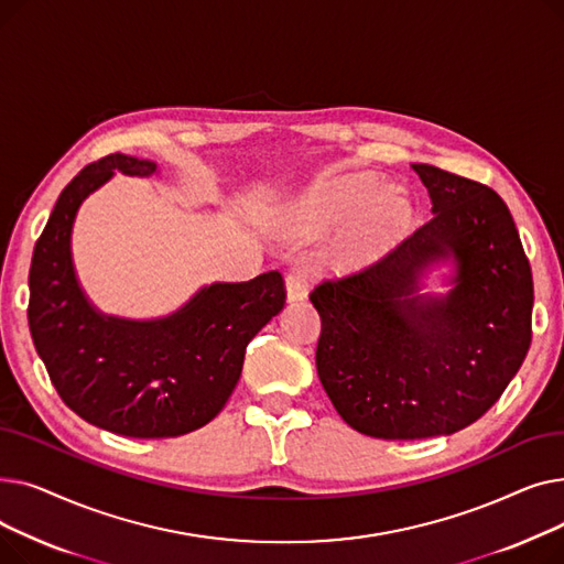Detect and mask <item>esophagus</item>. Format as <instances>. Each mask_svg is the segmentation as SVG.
<instances>
[{
  "label": "esophagus",
  "instance_id": "obj_1",
  "mask_svg": "<svg viewBox=\"0 0 564 564\" xmlns=\"http://www.w3.org/2000/svg\"><path fill=\"white\" fill-rule=\"evenodd\" d=\"M285 290H288V302H302L308 294V281L302 270H290L285 274Z\"/></svg>",
  "mask_w": 564,
  "mask_h": 564
}]
</instances>
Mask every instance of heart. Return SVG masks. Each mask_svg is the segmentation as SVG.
Returning <instances> with one entry per match:
<instances>
[{
	"instance_id": "obj_1",
	"label": "heart",
	"mask_w": 564,
	"mask_h": 564,
	"mask_svg": "<svg viewBox=\"0 0 564 564\" xmlns=\"http://www.w3.org/2000/svg\"><path fill=\"white\" fill-rule=\"evenodd\" d=\"M383 192L377 175L357 173L319 187L306 200V215L313 221L338 224L366 213L364 245H377L398 232L409 219V200L398 192Z\"/></svg>"
}]
</instances>
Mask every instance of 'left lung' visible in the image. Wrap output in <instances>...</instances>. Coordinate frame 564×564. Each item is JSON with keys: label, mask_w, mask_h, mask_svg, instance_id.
<instances>
[{"label": "left lung", "mask_w": 564, "mask_h": 564, "mask_svg": "<svg viewBox=\"0 0 564 564\" xmlns=\"http://www.w3.org/2000/svg\"><path fill=\"white\" fill-rule=\"evenodd\" d=\"M432 217L364 270L308 294L315 364L340 419L389 441L453 434L498 402L532 340V272L502 198L482 183L413 164ZM453 254L446 299L415 291L427 261Z\"/></svg>", "instance_id": "1"}]
</instances>
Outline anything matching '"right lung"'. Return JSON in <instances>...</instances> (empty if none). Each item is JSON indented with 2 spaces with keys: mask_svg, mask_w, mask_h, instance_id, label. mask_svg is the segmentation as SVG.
Segmentation results:
<instances>
[{
  "mask_svg": "<svg viewBox=\"0 0 564 564\" xmlns=\"http://www.w3.org/2000/svg\"><path fill=\"white\" fill-rule=\"evenodd\" d=\"M113 171L151 175L155 164L113 153L66 185L29 267V332L56 393L79 419L132 438L181 436L224 409L247 345L285 304V281L274 270L215 283L155 322L98 315L75 281L70 228L79 203Z\"/></svg>",
  "mask_w": 564,
  "mask_h": 564,
  "instance_id": "right-lung-1",
  "label": "right lung"
}]
</instances>
